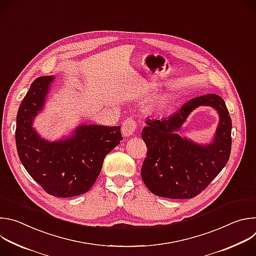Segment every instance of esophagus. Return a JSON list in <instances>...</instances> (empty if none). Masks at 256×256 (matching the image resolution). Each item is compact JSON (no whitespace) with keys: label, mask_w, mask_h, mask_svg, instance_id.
I'll use <instances>...</instances> for the list:
<instances>
[{"label":"esophagus","mask_w":256,"mask_h":256,"mask_svg":"<svg viewBox=\"0 0 256 256\" xmlns=\"http://www.w3.org/2000/svg\"><path fill=\"white\" fill-rule=\"evenodd\" d=\"M136 130V122L132 118H128L126 120H124L122 126V132L124 136H132V134H134Z\"/></svg>","instance_id":"obj_1"}]
</instances>
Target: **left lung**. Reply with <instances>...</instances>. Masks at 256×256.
<instances>
[{
	"label": "left lung",
	"mask_w": 256,
	"mask_h": 256,
	"mask_svg": "<svg viewBox=\"0 0 256 256\" xmlns=\"http://www.w3.org/2000/svg\"><path fill=\"white\" fill-rule=\"evenodd\" d=\"M200 104L214 106L220 116L214 142L206 146L176 134L188 114ZM146 124L142 138L148 151L140 175L144 186L155 196L192 198L206 188L229 160L232 120L225 101L218 95L194 98L168 118H147Z\"/></svg>",
	"instance_id": "1"
}]
</instances>
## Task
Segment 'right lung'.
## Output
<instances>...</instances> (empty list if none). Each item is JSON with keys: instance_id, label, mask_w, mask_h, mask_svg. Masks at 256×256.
I'll list each match as a JSON object with an SVG mask.
<instances>
[{"instance_id": "add662e5", "label": "right lung", "mask_w": 256, "mask_h": 256, "mask_svg": "<svg viewBox=\"0 0 256 256\" xmlns=\"http://www.w3.org/2000/svg\"><path fill=\"white\" fill-rule=\"evenodd\" d=\"M52 80V76L35 79L19 106L17 152L26 171L46 192L77 196L92 188L105 156L122 140L120 126H81L66 140L50 142L40 138L32 122L42 109Z\"/></svg>"}]
</instances>
